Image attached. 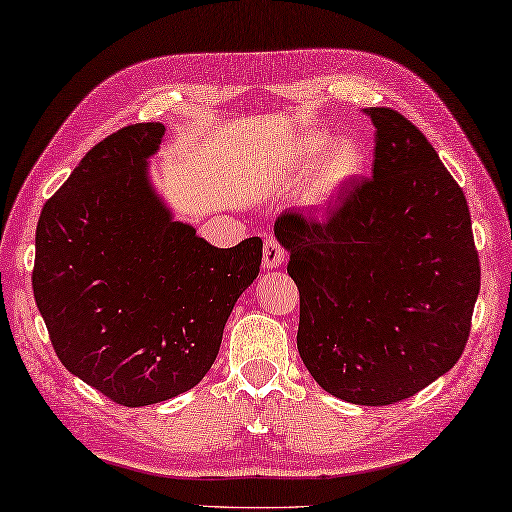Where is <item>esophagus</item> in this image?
<instances>
[{
  "instance_id": "esophagus-1",
  "label": "esophagus",
  "mask_w": 512,
  "mask_h": 512,
  "mask_svg": "<svg viewBox=\"0 0 512 512\" xmlns=\"http://www.w3.org/2000/svg\"><path fill=\"white\" fill-rule=\"evenodd\" d=\"M285 258H287L285 247H282L276 238H267L263 247V265L267 269H276L285 263Z\"/></svg>"
}]
</instances>
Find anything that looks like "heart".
Here are the masks:
<instances>
[{
    "mask_svg": "<svg viewBox=\"0 0 512 512\" xmlns=\"http://www.w3.org/2000/svg\"><path fill=\"white\" fill-rule=\"evenodd\" d=\"M366 166V153L352 138L333 142V135L309 131L293 144L289 157V175L300 179L314 168L304 184V199L311 206H328L339 192L346 190Z\"/></svg>",
    "mask_w": 512,
    "mask_h": 512,
    "instance_id": "heart-1",
    "label": "heart"
}]
</instances>
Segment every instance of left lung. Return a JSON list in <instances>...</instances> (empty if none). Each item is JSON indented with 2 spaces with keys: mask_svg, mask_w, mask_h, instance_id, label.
Here are the masks:
<instances>
[{
  "mask_svg": "<svg viewBox=\"0 0 512 512\" xmlns=\"http://www.w3.org/2000/svg\"><path fill=\"white\" fill-rule=\"evenodd\" d=\"M372 177L326 221L282 212L274 234L300 291L298 350L337 399L390 405L449 372L480 293L471 214L434 146L399 111L366 109Z\"/></svg>",
  "mask_w": 512,
  "mask_h": 512,
  "instance_id": "left-lung-1",
  "label": "left lung"
}]
</instances>
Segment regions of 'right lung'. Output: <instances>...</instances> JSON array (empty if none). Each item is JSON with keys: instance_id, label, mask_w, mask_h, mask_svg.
Returning <instances> with one entry per match:
<instances>
[{"instance_id": "1", "label": "right lung", "mask_w": 512, "mask_h": 512, "mask_svg": "<svg viewBox=\"0 0 512 512\" xmlns=\"http://www.w3.org/2000/svg\"><path fill=\"white\" fill-rule=\"evenodd\" d=\"M166 127L140 122L98 142L45 201L34 300L63 366L113 403L184 394L219 355L263 241L214 247L157 195L149 160Z\"/></svg>"}]
</instances>
